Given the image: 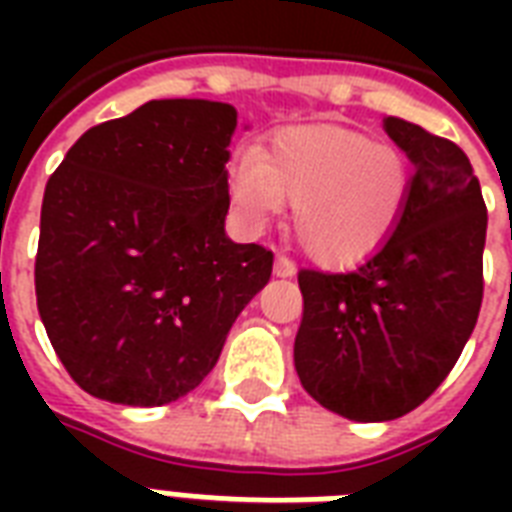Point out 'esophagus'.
I'll use <instances>...</instances> for the list:
<instances>
[{"instance_id":"34e87169","label":"esophagus","mask_w":512,"mask_h":512,"mask_svg":"<svg viewBox=\"0 0 512 512\" xmlns=\"http://www.w3.org/2000/svg\"><path fill=\"white\" fill-rule=\"evenodd\" d=\"M273 276L289 279V276H295V265L289 263L287 257H276V263H273Z\"/></svg>"}]
</instances>
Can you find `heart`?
I'll list each match as a JSON object with an SVG mask.
<instances>
[{
    "label": "heart",
    "instance_id": "heart-1",
    "mask_svg": "<svg viewBox=\"0 0 512 512\" xmlns=\"http://www.w3.org/2000/svg\"><path fill=\"white\" fill-rule=\"evenodd\" d=\"M409 164L393 146L342 127L281 132L263 156L244 154L228 167V193L249 228H265L284 201L295 204L292 233L324 268L369 257L409 199Z\"/></svg>",
    "mask_w": 512,
    "mask_h": 512
}]
</instances>
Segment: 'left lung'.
<instances>
[{"mask_svg": "<svg viewBox=\"0 0 512 512\" xmlns=\"http://www.w3.org/2000/svg\"><path fill=\"white\" fill-rule=\"evenodd\" d=\"M382 130L414 167L396 228L353 271L297 276V377L353 422L417 409L457 364L484 297L486 204L470 159L396 116Z\"/></svg>", "mask_w": 512, "mask_h": 512, "instance_id": "8db88e82", "label": "left lung"}]
</instances>
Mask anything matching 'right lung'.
Instances as JSON below:
<instances>
[{
	"label": "right lung",
	"mask_w": 512,
	"mask_h": 512,
	"mask_svg": "<svg viewBox=\"0 0 512 512\" xmlns=\"http://www.w3.org/2000/svg\"><path fill=\"white\" fill-rule=\"evenodd\" d=\"M236 124L231 103L148 100L84 132L47 180L36 305L90 396L164 406L191 393L271 279V252L225 233Z\"/></svg>",
	"instance_id": "1"
}]
</instances>
